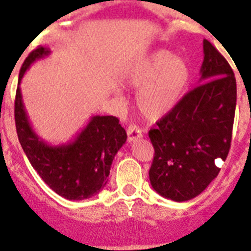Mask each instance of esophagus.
I'll return each instance as SVG.
<instances>
[{"instance_id":"obj_1","label":"esophagus","mask_w":251,"mask_h":251,"mask_svg":"<svg viewBox=\"0 0 251 251\" xmlns=\"http://www.w3.org/2000/svg\"><path fill=\"white\" fill-rule=\"evenodd\" d=\"M142 136H143L142 130L138 126L132 125V124L129 125V127H127V140H129V143H132V142L140 139Z\"/></svg>"}]
</instances>
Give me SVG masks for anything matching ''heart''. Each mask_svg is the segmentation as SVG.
Instances as JSON below:
<instances>
[{
    "label": "heart",
    "instance_id": "b5f03b06",
    "mask_svg": "<svg viewBox=\"0 0 251 251\" xmlns=\"http://www.w3.org/2000/svg\"><path fill=\"white\" fill-rule=\"evenodd\" d=\"M191 77V68L184 59L160 50L132 68L126 81L138 89L135 104L140 115L150 121H157L178 105Z\"/></svg>",
    "mask_w": 251,
    "mask_h": 251
}]
</instances>
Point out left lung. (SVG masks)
<instances>
[{
	"label": "left lung",
	"mask_w": 251,
	"mask_h": 251,
	"mask_svg": "<svg viewBox=\"0 0 251 251\" xmlns=\"http://www.w3.org/2000/svg\"><path fill=\"white\" fill-rule=\"evenodd\" d=\"M200 82L150 130L154 157L152 188L165 199H195L217 178L229 152L236 109V78L225 56L203 40Z\"/></svg>",
	"instance_id": "obj_1"
}]
</instances>
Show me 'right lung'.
Wrapping results in <instances>:
<instances>
[{"instance_id":"right-lung-1","label":"right lung","mask_w":251,"mask_h":251,"mask_svg":"<svg viewBox=\"0 0 251 251\" xmlns=\"http://www.w3.org/2000/svg\"><path fill=\"white\" fill-rule=\"evenodd\" d=\"M49 55V49L37 48L20 69L15 98L18 138L30 165L54 192L67 200L90 199L107 184L112 161L127 135L113 116H93L76 138L66 144L51 146L36 134L24 108L20 82L26 69Z\"/></svg>"}]
</instances>
